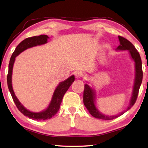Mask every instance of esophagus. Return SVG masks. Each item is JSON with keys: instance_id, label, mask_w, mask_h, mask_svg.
Listing matches in <instances>:
<instances>
[{"instance_id": "1", "label": "esophagus", "mask_w": 148, "mask_h": 148, "mask_svg": "<svg viewBox=\"0 0 148 148\" xmlns=\"http://www.w3.org/2000/svg\"><path fill=\"white\" fill-rule=\"evenodd\" d=\"M75 75H76V77H82L84 76V74L81 72H76V73Z\"/></svg>"}]
</instances>
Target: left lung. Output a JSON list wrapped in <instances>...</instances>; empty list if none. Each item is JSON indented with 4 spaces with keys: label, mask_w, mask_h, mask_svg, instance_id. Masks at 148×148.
I'll return each mask as SVG.
<instances>
[{
    "label": "left lung",
    "mask_w": 148,
    "mask_h": 148,
    "mask_svg": "<svg viewBox=\"0 0 148 148\" xmlns=\"http://www.w3.org/2000/svg\"><path fill=\"white\" fill-rule=\"evenodd\" d=\"M119 40L120 42V45L117 47V49L119 50H129L131 54L132 59L134 60L135 62V69H136V77H135V82L133 89V92L131 100V102L129 107L126 110L121 112V114L116 116H106L102 114L97 110L94 104L95 99V92L93 90L90 88V87L87 84H86L84 86V104L86 108L88 110L90 114L92 116L96 117L97 119H104V120H111L115 118H117L121 115L123 114L125 112L131 109V108L133 106L136 101L140 89V87L141 86L142 82V77H143V71H142V60L140 54L137 49L135 48L134 45L128 40L125 38L124 37L119 36Z\"/></svg>",
    "instance_id": "8db88e82"
}]
</instances>
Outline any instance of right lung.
Listing matches in <instances>:
<instances>
[{
    "label": "right lung",
    "instance_id": "1",
    "mask_svg": "<svg viewBox=\"0 0 148 148\" xmlns=\"http://www.w3.org/2000/svg\"><path fill=\"white\" fill-rule=\"evenodd\" d=\"M49 37L47 35H40V36H35L30 38H27L25 39L24 40L22 41L21 43H19L18 46L16 47V49L14 51L13 54L10 60L9 66H8V73L7 75V83H8V86L9 91L10 92L12 99L14 100V103L16 104L17 109L19 110L20 112H21L24 116H27L29 118L34 119V120H46L51 118L56 115L57 112L59 111L60 105L62 102V99L63 98L64 95L66 92L67 90L69 89V87L71 86L72 84L74 81V76H72L65 81L61 82L55 91L53 93L52 101L50 103L49 107L44 110L43 112H39V113H34L27 110L25 108L24 106L20 103L18 99L15 95L12 86V69H13V65L14 63L16 57L18 55L21 53L22 51L25 50L29 47H33L37 45H41L46 44L47 42V40Z\"/></svg>",
    "mask_w": 148,
    "mask_h": 148
}]
</instances>
